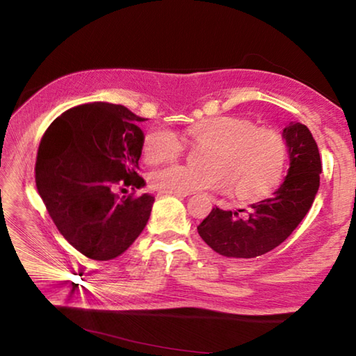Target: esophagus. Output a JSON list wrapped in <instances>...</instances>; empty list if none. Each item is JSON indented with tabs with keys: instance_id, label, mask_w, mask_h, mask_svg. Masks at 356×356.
Listing matches in <instances>:
<instances>
[{
	"instance_id": "esophagus-1",
	"label": "esophagus",
	"mask_w": 356,
	"mask_h": 356,
	"mask_svg": "<svg viewBox=\"0 0 356 356\" xmlns=\"http://www.w3.org/2000/svg\"><path fill=\"white\" fill-rule=\"evenodd\" d=\"M166 194L177 195V197H186V195H190V193H166Z\"/></svg>"
}]
</instances>
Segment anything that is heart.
<instances>
[{
	"label": "heart",
	"mask_w": 356,
	"mask_h": 356,
	"mask_svg": "<svg viewBox=\"0 0 356 356\" xmlns=\"http://www.w3.org/2000/svg\"><path fill=\"white\" fill-rule=\"evenodd\" d=\"M193 148H205L202 168L170 165L151 174L149 182L162 193L226 191L240 200H261L275 190L287 163V143L282 133L257 127L240 116H213L197 120L182 133ZM182 142L168 130H154L143 140V157L151 165L176 161Z\"/></svg>",
	"instance_id": "b5f03b06"
}]
</instances>
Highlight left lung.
Listing matches in <instances>:
<instances>
[{
	"mask_svg": "<svg viewBox=\"0 0 356 356\" xmlns=\"http://www.w3.org/2000/svg\"><path fill=\"white\" fill-rule=\"evenodd\" d=\"M289 170L274 195L252 203L251 213L213 208L197 231L216 252L232 259H254L277 248L309 213L320 188L321 159L309 128L291 122L283 130Z\"/></svg>",
	"mask_w": 356,
	"mask_h": 356,
	"instance_id": "1",
	"label": "left lung"
}]
</instances>
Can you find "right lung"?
<instances>
[{
    "label": "right lung",
    "instance_id": "obj_1",
    "mask_svg": "<svg viewBox=\"0 0 356 356\" xmlns=\"http://www.w3.org/2000/svg\"><path fill=\"white\" fill-rule=\"evenodd\" d=\"M142 120L124 105L82 104L53 120L38 148L36 190L58 231L92 260L125 252L149 218L153 195L116 194L145 185Z\"/></svg>",
    "mask_w": 356,
    "mask_h": 356
}]
</instances>
